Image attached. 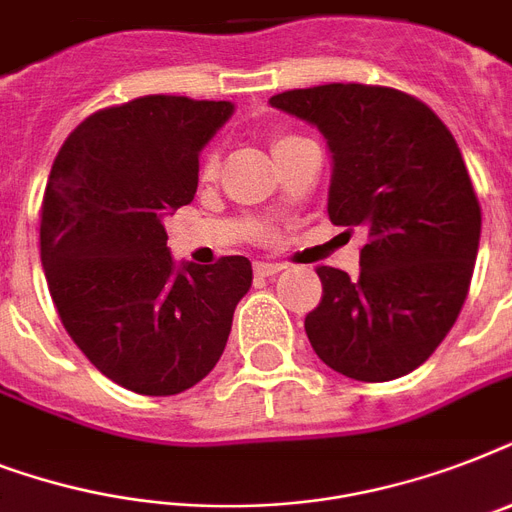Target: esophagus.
<instances>
[{
  "label": "esophagus",
  "instance_id": "1",
  "mask_svg": "<svg viewBox=\"0 0 512 512\" xmlns=\"http://www.w3.org/2000/svg\"><path fill=\"white\" fill-rule=\"evenodd\" d=\"M284 271V265L281 263H268V260H257L255 263V273L257 276H273V273Z\"/></svg>",
  "mask_w": 512,
  "mask_h": 512
}]
</instances>
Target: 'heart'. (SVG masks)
I'll list each match as a JSON object with an SVG mask.
<instances>
[{
    "mask_svg": "<svg viewBox=\"0 0 512 512\" xmlns=\"http://www.w3.org/2000/svg\"><path fill=\"white\" fill-rule=\"evenodd\" d=\"M297 135H292V132H281V135H276L273 138V154H279V151H284L287 146H292V143H297ZM217 164H220V159H217V151L215 148H209L207 154H204V159H201V177H215L217 175Z\"/></svg>",
    "mask_w": 512,
    "mask_h": 512,
    "instance_id": "heart-1",
    "label": "heart"
}]
</instances>
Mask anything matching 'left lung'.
Wrapping results in <instances>:
<instances>
[{"instance_id":"8db88e82","label":"left lung","mask_w":512,"mask_h":512,"mask_svg":"<svg viewBox=\"0 0 512 512\" xmlns=\"http://www.w3.org/2000/svg\"><path fill=\"white\" fill-rule=\"evenodd\" d=\"M271 106L319 127L335 159L329 220L366 233L356 279L316 268L308 340L345 377H404L449 335L473 279L481 204L460 148L422 100L380 84L287 90Z\"/></svg>"}]
</instances>
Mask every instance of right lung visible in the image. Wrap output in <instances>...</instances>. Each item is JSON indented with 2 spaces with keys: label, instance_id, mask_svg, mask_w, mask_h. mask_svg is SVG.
<instances>
[{
  "label": "right lung",
  "instance_id": "right-lung-1",
  "mask_svg": "<svg viewBox=\"0 0 512 512\" xmlns=\"http://www.w3.org/2000/svg\"><path fill=\"white\" fill-rule=\"evenodd\" d=\"M228 100L146 95L90 114L55 156L39 247L52 303L76 348L140 396H175L225 350L252 284L241 255L175 271L162 217L193 199L199 151Z\"/></svg>",
  "mask_w": 512,
  "mask_h": 512
}]
</instances>
